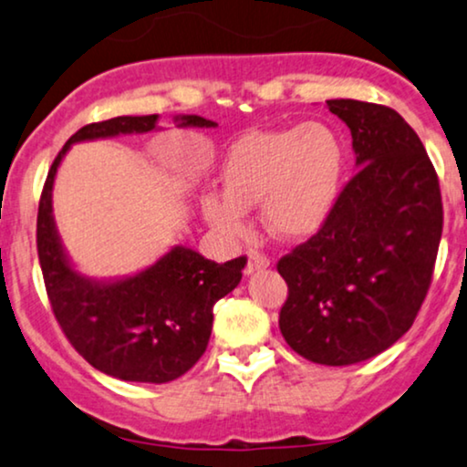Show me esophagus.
<instances>
[{
	"label": "esophagus",
	"instance_id": "34e87169",
	"mask_svg": "<svg viewBox=\"0 0 467 467\" xmlns=\"http://www.w3.org/2000/svg\"><path fill=\"white\" fill-rule=\"evenodd\" d=\"M271 260L265 256V254H258V252H252L250 258H247V266H245V275H252V273H258V271H265L269 269Z\"/></svg>",
	"mask_w": 467,
	"mask_h": 467
}]
</instances>
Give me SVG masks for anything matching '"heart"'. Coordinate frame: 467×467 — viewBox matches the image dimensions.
<instances>
[{"label": "heart", "mask_w": 467, "mask_h": 467, "mask_svg": "<svg viewBox=\"0 0 467 467\" xmlns=\"http://www.w3.org/2000/svg\"><path fill=\"white\" fill-rule=\"evenodd\" d=\"M346 147L325 121L279 130H254L234 142L223 160V192L202 196V215L226 237L247 230V209L263 207L275 239L314 237L339 201Z\"/></svg>", "instance_id": "b5f03b06"}]
</instances>
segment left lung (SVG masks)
Listing matches in <instances>:
<instances>
[{"instance_id":"left-lung-1","label":"left lung","mask_w":467,"mask_h":467,"mask_svg":"<svg viewBox=\"0 0 467 467\" xmlns=\"http://www.w3.org/2000/svg\"><path fill=\"white\" fill-rule=\"evenodd\" d=\"M350 128L357 172L331 217L277 263L288 284L285 344L344 368L395 344L425 301L442 237V196L422 142L389 107L327 99Z\"/></svg>"}]
</instances>
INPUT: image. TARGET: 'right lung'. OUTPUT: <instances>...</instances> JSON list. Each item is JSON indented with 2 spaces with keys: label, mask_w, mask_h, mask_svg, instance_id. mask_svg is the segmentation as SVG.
<instances>
[{
  "label": "right lung",
  "mask_w": 467,
  "mask_h": 467,
  "mask_svg": "<svg viewBox=\"0 0 467 467\" xmlns=\"http://www.w3.org/2000/svg\"><path fill=\"white\" fill-rule=\"evenodd\" d=\"M158 115L115 117L70 136L51 171L38 207V258L53 314L87 363L128 382L177 380L207 350L213 306L241 282L245 256L217 265L196 250L175 245L134 275L96 279L74 269L53 217V185L74 142L145 134ZM179 128H215L201 115H177Z\"/></svg>",
  "instance_id": "right-lung-1"
}]
</instances>
